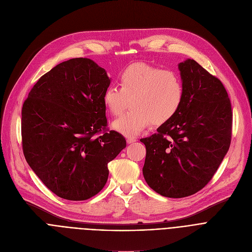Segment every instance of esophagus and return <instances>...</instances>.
Here are the masks:
<instances>
[{
  "label": "esophagus",
  "mask_w": 252,
  "mask_h": 252,
  "mask_svg": "<svg viewBox=\"0 0 252 252\" xmlns=\"http://www.w3.org/2000/svg\"><path fill=\"white\" fill-rule=\"evenodd\" d=\"M137 140L135 139V138H127L126 139V143L127 144H132V143H135Z\"/></svg>",
  "instance_id": "esophagus-1"
}]
</instances>
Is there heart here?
Returning <instances> with one entry per match:
<instances>
[{
  "label": "heart",
  "instance_id": "1",
  "mask_svg": "<svg viewBox=\"0 0 252 252\" xmlns=\"http://www.w3.org/2000/svg\"><path fill=\"white\" fill-rule=\"evenodd\" d=\"M119 85L103 93V103L112 115L121 114L111 127L126 137L138 136L151 123L162 125L179 111L184 89L179 76L144 63H132L119 75Z\"/></svg>",
  "mask_w": 252,
  "mask_h": 252
}]
</instances>
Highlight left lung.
<instances>
[{"instance_id":"1","label":"left lung","mask_w":252,"mask_h":252,"mask_svg":"<svg viewBox=\"0 0 252 252\" xmlns=\"http://www.w3.org/2000/svg\"><path fill=\"white\" fill-rule=\"evenodd\" d=\"M184 89L179 111L156 133L141 139L147 154L143 175L166 197H186L202 189L226 156L232 109L222 82L194 60L178 63Z\"/></svg>"}]
</instances>
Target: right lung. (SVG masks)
<instances>
[{"label":"right lung","mask_w":252,"mask_h":252,"mask_svg":"<svg viewBox=\"0 0 252 252\" xmlns=\"http://www.w3.org/2000/svg\"><path fill=\"white\" fill-rule=\"evenodd\" d=\"M111 79L87 58L63 62L43 75L22 107L25 159L58 196L85 200L101 190L107 164L126 148L125 138L105 128L103 93Z\"/></svg>","instance_id":"right-lung-1"}]
</instances>
